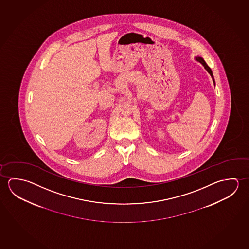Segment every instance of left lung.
<instances>
[{
	"mask_svg": "<svg viewBox=\"0 0 249 249\" xmlns=\"http://www.w3.org/2000/svg\"><path fill=\"white\" fill-rule=\"evenodd\" d=\"M195 59H196V61H199L200 63H201V64L203 65L204 68H205V70H207L208 73L211 75V77H212L213 79V82L214 83V79H213V75L212 70H211V69L208 67V64L205 62V61L203 60V58L200 57V56H196V57H195ZM214 84H215V83H214Z\"/></svg>",
	"mask_w": 249,
	"mask_h": 249,
	"instance_id": "8db88e82",
	"label": "left lung"
}]
</instances>
